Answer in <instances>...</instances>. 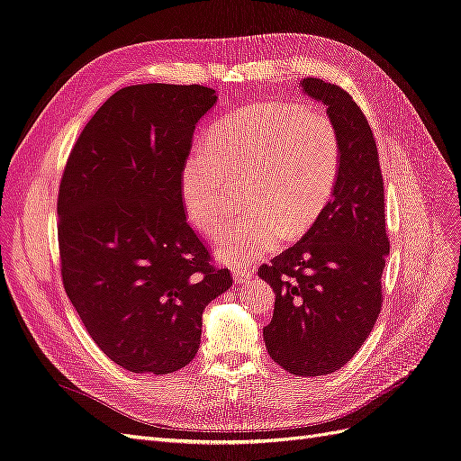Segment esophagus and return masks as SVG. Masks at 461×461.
I'll list each match as a JSON object with an SVG mask.
<instances>
[{"label": "esophagus", "instance_id": "1", "mask_svg": "<svg viewBox=\"0 0 461 461\" xmlns=\"http://www.w3.org/2000/svg\"><path fill=\"white\" fill-rule=\"evenodd\" d=\"M252 277H254V271L249 269V267H235V269H233V279H235L237 283H247V281H250Z\"/></svg>", "mask_w": 461, "mask_h": 461}]
</instances>
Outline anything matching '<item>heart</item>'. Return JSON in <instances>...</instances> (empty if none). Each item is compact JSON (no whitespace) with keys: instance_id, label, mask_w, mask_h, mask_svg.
Wrapping results in <instances>:
<instances>
[{"instance_id":"heart-1","label":"heart","mask_w":461,"mask_h":461,"mask_svg":"<svg viewBox=\"0 0 461 461\" xmlns=\"http://www.w3.org/2000/svg\"><path fill=\"white\" fill-rule=\"evenodd\" d=\"M342 170V136L317 108L260 102L218 123L180 170L192 224L214 237L233 214L237 184H247L249 216L218 241V258L245 264L308 230L327 209Z\"/></svg>"}]
</instances>
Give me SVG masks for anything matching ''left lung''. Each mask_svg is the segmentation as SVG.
Masks as SVG:
<instances>
[{
	"mask_svg": "<svg viewBox=\"0 0 461 461\" xmlns=\"http://www.w3.org/2000/svg\"><path fill=\"white\" fill-rule=\"evenodd\" d=\"M302 91L322 102L342 136V170L327 209L302 240L262 264L276 310L264 327L271 359L296 376H322L359 351L382 310L389 254L384 178L372 129L351 95L305 77Z\"/></svg>",
	"mask_w": 461,
	"mask_h": 461,
	"instance_id": "obj_1",
	"label": "left lung"
}]
</instances>
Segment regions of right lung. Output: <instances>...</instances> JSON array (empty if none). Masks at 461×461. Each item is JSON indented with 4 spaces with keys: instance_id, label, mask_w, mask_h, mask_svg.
Instances as JSON below:
<instances>
[{
    "instance_id": "1",
    "label": "right lung",
    "mask_w": 461,
    "mask_h": 461,
    "mask_svg": "<svg viewBox=\"0 0 461 461\" xmlns=\"http://www.w3.org/2000/svg\"><path fill=\"white\" fill-rule=\"evenodd\" d=\"M214 102L203 85H131L98 108L64 167V291L95 344L131 372L190 363L204 305L233 283L185 221L180 195L195 125Z\"/></svg>"
}]
</instances>
